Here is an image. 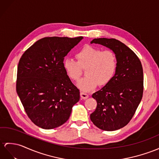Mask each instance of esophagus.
Masks as SVG:
<instances>
[{"label":"esophagus","mask_w":159,"mask_h":159,"mask_svg":"<svg viewBox=\"0 0 159 159\" xmlns=\"http://www.w3.org/2000/svg\"><path fill=\"white\" fill-rule=\"evenodd\" d=\"M80 95H81V97H82V99H86V98H88V97H89V95L87 94V93H86V92H81V94H80Z\"/></svg>","instance_id":"esophagus-1"}]
</instances>
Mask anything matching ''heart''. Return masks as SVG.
Wrapping results in <instances>:
<instances>
[{"instance_id": "obj_1", "label": "heart", "mask_w": 159, "mask_h": 159, "mask_svg": "<svg viewBox=\"0 0 159 159\" xmlns=\"http://www.w3.org/2000/svg\"><path fill=\"white\" fill-rule=\"evenodd\" d=\"M77 61L67 59L63 62V68L73 81H78L86 69V77L77 83L83 91H90L99 84L104 86L113 78L117 67L115 54L109 50H102L90 45L85 46L76 53Z\"/></svg>"}]
</instances>
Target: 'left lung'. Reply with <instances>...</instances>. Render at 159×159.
Wrapping results in <instances>:
<instances>
[{
    "mask_svg": "<svg viewBox=\"0 0 159 159\" xmlns=\"http://www.w3.org/2000/svg\"><path fill=\"white\" fill-rule=\"evenodd\" d=\"M111 49L117 57L115 74L101 90L92 94L97 102L90 119L99 129L115 131L131 121L144 91V76L140 60L133 50L115 38H95L91 44Z\"/></svg>",
    "mask_w": 159,
    "mask_h": 159,
    "instance_id": "left-lung-1",
    "label": "left lung"
}]
</instances>
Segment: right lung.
<instances>
[{"mask_svg":"<svg viewBox=\"0 0 159 159\" xmlns=\"http://www.w3.org/2000/svg\"><path fill=\"white\" fill-rule=\"evenodd\" d=\"M83 38L45 37L27 49L19 61L16 90L35 125L50 129L69 119L80 90L63 68L64 58Z\"/></svg>","mask_w":159,"mask_h":159,"instance_id":"1","label":"right lung"}]
</instances>
